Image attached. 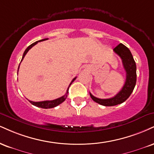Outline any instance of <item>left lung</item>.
<instances>
[{
    "mask_svg": "<svg viewBox=\"0 0 154 154\" xmlns=\"http://www.w3.org/2000/svg\"><path fill=\"white\" fill-rule=\"evenodd\" d=\"M113 51L121 59L123 67L126 72V79L121 90L111 98L100 99L90 92V97L94 101L104 106H114L125 102L130 97L136 83V64L130 50L123 44H120L114 48Z\"/></svg>",
    "mask_w": 154,
    "mask_h": 154,
    "instance_id": "obj_1",
    "label": "left lung"
}]
</instances>
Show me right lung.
<instances>
[{"label":"right lung","mask_w":154,"mask_h":154,"mask_svg":"<svg viewBox=\"0 0 154 154\" xmlns=\"http://www.w3.org/2000/svg\"><path fill=\"white\" fill-rule=\"evenodd\" d=\"M47 39H48V38H44V39L37 41V42H34V43H33L32 44H31L30 46H29V47L26 48V49L25 50V51H24V53H23V57H22V59H21V62H22V60H23V59L24 57H25V55L26 54L27 52H28V51H29V49H31V48L34 47V45H36V44L38 43V42H43V41H45V40H47ZM21 62H20V64H21ZM19 66H20V64H19ZM19 66H18V69H19ZM76 78H77V77H75V78L72 79L71 83H70V84H69V88H68L67 90H66V94L64 96H62V97L57 98V99L53 100H45V101H41V102H33V101H31V100H29V101L30 102L31 104L35 105V106L38 107H42V108H44V109L52 108V107H56V106H57V105H59V104H61V103H63V102L65 100L66 98L67 97V95H68V92H69V88L70 85H71L72 83L75 80Z\"/></svg>","instance_id":"1"}]
</instances>
